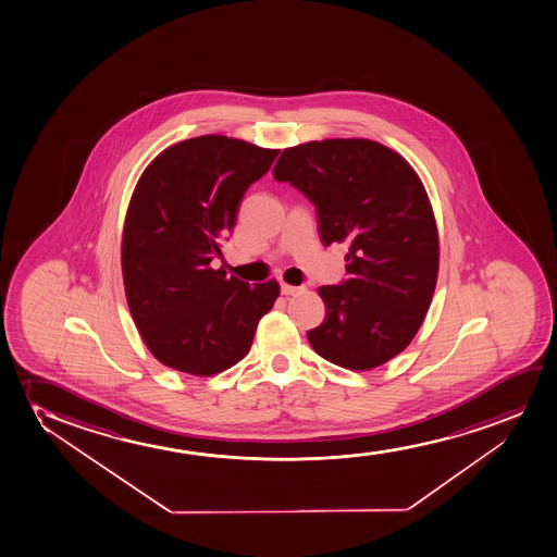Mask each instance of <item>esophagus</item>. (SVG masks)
<instances>
[{
  "label": "esophagus",
  "instance_id": "obj_1",
  "mask_svg": "<svg viewBox=\"0 0 557 557\" xmlns=\"http://www.w3.org/2000/svg\"><path fill=\"white\" fill-rule=\"evenodd\" d=\"M302 287H295V285H287V283H282V293L283 295H297L300 293Z\"/></svg>",
  "mask_w": 557,
  "mask_h": 557
}]
</instances>
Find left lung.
Masks as SVG:
<instances>
[{
  "mask_svg": "<svg viewBox=\"0 0 557 557\" xmlns=\"http://www.w3.org/2000/svg\"><path fill=\"white\" fill-rule=\"evenodd\" d=\"M272 174L315 206L325 246H347L346 282L319 289L326 315L311 347L349 370L389 361L418 333L438 277V231L418 174L372 139L289 147Z\"/></svg>",
  "mask_w": 557,
  "mask_h": 557,
  "instance_id": "1",
  "label": "left lung"
}]
</instances>
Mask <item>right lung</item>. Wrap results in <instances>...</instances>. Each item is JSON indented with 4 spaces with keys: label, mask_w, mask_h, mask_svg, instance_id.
I'll use <instances>...</instances> for the list:
<instances>
[{
    "label": "right lung",
    "mask_w": 557,
    "mask_h": 557,
    "mask_svg": "<svg viewBox=\"0 0 557 557\" xmlns=\"http://www.w3.org/2000/svg\"><path fill=\"white\" fill-rule=\"evenodd\" d=\"M277 149L226 136L185 139L160 152L134 188L123 231L126 300L145 346L170 369L213 376L242 361L275 280L249 285L211 260L242 198Z\"/></svg>",
    "instance_id": "add662e5"
}]
</instances>
